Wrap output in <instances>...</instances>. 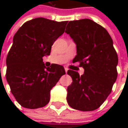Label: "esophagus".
<instances>
[{"label":"esophagus","instance_id":"esophagus-1","mask_svg":"<svg viewBox=\"0 0 128 128\" xmlns=\"http://www.w3.org/2000/svg\"><path fill=\"white\" fill-rule=\"evenodd\" d=\"M64 70H65V72H67V70H68V69H67L66 67H64Z\"/></svg>","mask_w":128,"mask_h":128}]
</instances>
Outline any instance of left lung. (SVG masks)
<instances>
[{"label":"left lung","instance_id":"1","mask_svg":"<svg viewBox=\"0 0 128 128\" xmlns=\"http://www.w3.org/2000/svg\"><path fill=\"white\" fill-rule=\"evenodd\" d=\"M65 32L76 45L72 62H80L83 75L69 70L72 79L66 100L73 109L92 111L98 108L111 92L117 78L118 56L108 31L90 19L70 21Z\"/></svg>","mask_w":128,"mask_h":128}]
</instances>
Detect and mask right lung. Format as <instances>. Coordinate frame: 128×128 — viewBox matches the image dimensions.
Here are the masks:
<instances>
[{
	"label": "right lung",
	"instance_id": "1",
	"mask_svg": "<svg viewBox=\"0 0 128 128\" xmlns=\"http://www.w3.org/2000/svg\"><path fill=\"white\" fill-rule=\"evenodd\" d=\"M67 21L37 18L24 23L13 37L6 57V81L17 102L24 108L46 105L50 91L65 74L56 64L46 67L42 58L50 56L56 39L64 32Z\"/></svg>",
	"mask_w": 128,
	"mask_h": 128
}]
</instances>
